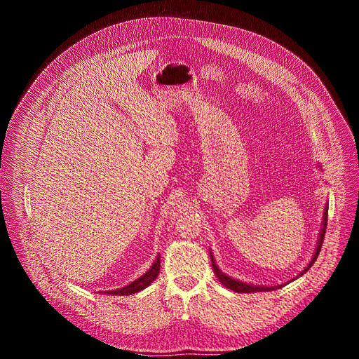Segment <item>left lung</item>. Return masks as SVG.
Returning a JSON list of instances; mask_svg holds the SVG:
<instances>
[{
	"instance_id": "obj_1",
	"label": "left lung",
	"mask_w": 359,
	"mask_h": 359,
	"mask_svg": "<svg viewBox=\"0 0 359 359\" xmlns=\"http://www.w3.org/2000/svg\"><path fill=\"white\" fill-rule=\"evenodd\" d=\"M327 221H328V207L325 209V212H323V224H322V229H320V234H319V240H318V246H316V250H315V255L313 258H311V261L309 262L307 267L304 269V271L299 273V276H303L311 265L315 264L319 252H320V248H322V243H323V237H325V229H327ZM210 259H212V267H213V271L216 274V277L219 279V282H221L222 285H225L228 289H231V291L234 292H238V294H252V292H265V291H274V289L280 287L283 285H279V286H257V285H249V283H245V282H240V280H236L233 279V277H229L226 274H224L221 270L217 269V265L213 259V255L210 253Z\"/></svg>"
}]
</instances>
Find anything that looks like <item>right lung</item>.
Returning a JSON list of instances; mask_svg holds the SVG:
<instances>
[{"instance_id":"right-lung-1","label":"right lung","mask_w":359,"mask_h":359,"mask_svg":"<svg viewBox=\"0 0 359 359\" xmlns=\"http://www.w3.org/2000/svg\"><path fill=\"white\" fill-rule=\"evenodd\" d=\"M159 255L156 257V259H155V262L152 264V267H150L143 276H140L138 277V279H135L134 282H131L130 285H126V286H123V287H121V289H113V291H101V292H104V294H110V295H133V294H135V292H138V291H142V289H144V287H147L150 283H152L156 277H158V274H159V267H161V264H159Z\"/></svg>"}]
</instances>
